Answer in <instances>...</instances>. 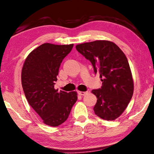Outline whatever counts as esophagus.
Instances as JSON below:
<instances>
[{"label": "esophagus", "mask_w": 154, "mask_h": 154, "mask_svg": "<svg viewBox=\"0 0 154 154\" xmlns=\"http://www.w3.org/2000/svg\"><path fill=\"white\" fill-rule=\"evenodd\" d=\"M86 93H87V92H82V91L78 92V94H79V95H82V96H83V95H85Z\"/></svg>", "instance_id": "1"}]
</instances>
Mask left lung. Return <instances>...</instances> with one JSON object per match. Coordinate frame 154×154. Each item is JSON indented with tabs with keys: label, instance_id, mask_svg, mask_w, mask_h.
<instances>
[{
	"label": "left lung",
	"instance_id": "left-lung-1",
	"mask_svg": "<svg viewBox=\"0 0 154 154\" xmlns=\"http://www.w3.org/2000/svg\"><path fill=\"white\" fill-rule=\"evenodd\" d=\"M76 49L91 62L94 73L101 78V88L92 90L97 99L95 114L104 120H115L128 107L134 92L125 55L116 45L106 40L80 44Z\"/></svg>",
	"mask_w": 154,
	"mask_h": 154
}]
</instances>
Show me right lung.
<instances>
[{
	"instance_id": "1",
	"label": "right lung",
	"mask_w": 154,
	"mask_h": 154,
	"mask_svg": "<svg viewBox=\"0 0 154 154\" xmlns=\"http://www.w3.org/2000/svg\"><path fill=\"white\" fill-rule=\"evenodd\" d=\"M72 47L73 44H43L30 53L22 70V85L28 103L49 126L57 127L66 121L77 100L76 92L54 88L61 63Z\"/></svg>"
}]
</instances>
